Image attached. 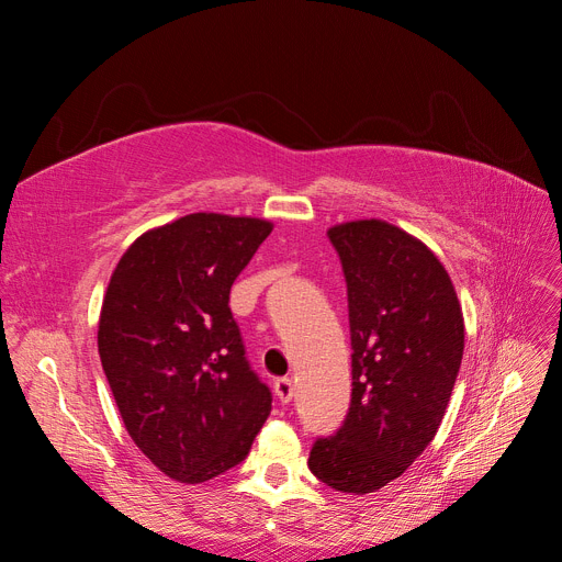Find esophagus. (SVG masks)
<instances>
[{"instance_id": "1", "label": "esophagus", "mask_w": 562, "mask_h": 562, "mask_svg": "<svg viewBox=\"0 0 562 562\" xmlns=\"http://www.w3.org/2000/svg\"><path fill=\"white\" fill-rule=\"evenodd\" d=\"M274 394H277V398H279L281 403H291V401H293V396H295L293 380L279 378V380L274 382Z\"/></svg>"}]
</instances>
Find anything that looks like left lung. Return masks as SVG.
<instances>
[{
  "label": "left lung",
  "instance_id": "obj_1",
  "mask_svg": "<svg viewBox=\"0 0 562 562\" xmlns=\"http://www.w3.org/2000/svg\"><path fill=\"white\" fill-rule=\"evenodd\" d=\"M351 333V403L333 436L316 438L321 483L368 495L405 473L446 415L464 353V318L446 267L384 220L335 225Z\"/></svg>",
  "mask_w": 562,
  "mask_h": 562
}]
</instances>
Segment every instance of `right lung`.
Wrapping results in <instances>:
<instances>
[{
    "label": "right lung",
    "mask_w": 562,
    "mask_h": 562,
    "mask_svg": "<svg viewBox=\"0 0 562 562\" xmlns=\"http://www.w3.org/2000/svg\"><path fill=\"white\" fill-rule=\"evenodd\" d=\"M271 223L192 213L135 239L110 279L98 353L126 431L180 483L241 464L271 411L229 291Z\"/></svg>",
    "instance_id": "add662e5"
}]
</instances>
